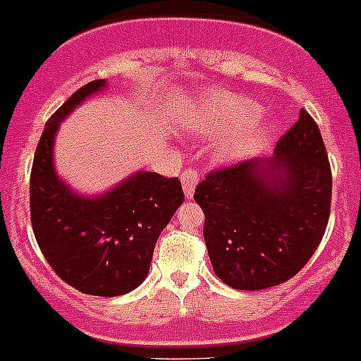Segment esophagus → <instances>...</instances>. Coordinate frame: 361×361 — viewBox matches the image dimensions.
I'll use <instances>...</instances> for the list:
<instances>
[{"label":"esophagus","instance_id":"1","mask_svg":"<svg viewBox=\"0 0 361 361\" xmlns=\"http://www.w3.org/2000/svg\"><path fill=\"white\" fill-rule=\"evenodd\" d=\"M180 180H183V188H184V194H186V197H192L194 195V190H195V184H197L199 180V175L195 169H184L183 173H180Z\"/></svg>","mask_w":361,"mask_h":361}]
</instances>
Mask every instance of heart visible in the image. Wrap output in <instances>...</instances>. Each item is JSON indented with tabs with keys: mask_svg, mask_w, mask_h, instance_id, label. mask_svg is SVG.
Listing matches in <instances>:
<instances>
[{
	"mask_svg": "<svg viewBox=\"0 0 361 361\" xmlns=\"http://www.w3.org/2000/svg\"><path fill=\"white\" fill-rule=\"evenodd\" d=\"M262 109L255 100L238 94L214 93L192 102L180 123L204 135H224L216 154L224 162H236L259 152L272 140V123H259Z\"/></svg>",
	"mask_w": 361,
	"mask_h": 361,
	"instance_id": "b5f03b06",
	"label": "heart"
}]
</instances>
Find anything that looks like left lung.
Returning a JSON list of instances; mask_svg holds the SVG:
<instances>
[{
  "label": "left lung",
  "instance_id": "8db88e82",
  "mask_svg": "<svg viewBox=\"0 0 361 361\" xmlns=\"http://www.w3.org/2000/svg\"><path fill=\"white\" fill-rule=\"evenodd\" d=\"M194 199L204 212L210 262L224 283L261 290L296 276L330 218L331 169L313 117L300 109L272 158L210 171Z\"/></svg>",
  "mask_w": 361,
  "mask_h": 361
}]
</instances>
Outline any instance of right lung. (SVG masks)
I'll return each instance as SVG.
<instances>
[{
    "label": "right lung",
    "mask_w": 361,
    "mask_h": 361,
    "mask_svg": "<svg viewBox=\"0 0 361 361\" xmlns=\"http://www.w3.org/2000/svg\"><path fill=\"white\" fill-rule=\"evenodd\" d=\"M106 80L83 85L51 115L35 151L30 180L31 226L54 272L83 295L119 296L149 274L164 227L183 204L180 180L137 171L97 197L72 192L54 167L59 123Z\"/></svg>",
    "instance_id": "obj_1"
}]
</instances>
